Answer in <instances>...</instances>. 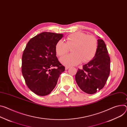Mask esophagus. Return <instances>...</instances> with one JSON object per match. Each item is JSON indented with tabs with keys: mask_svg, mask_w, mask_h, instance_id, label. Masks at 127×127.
Segmentation results:
<instances>
[{
	"mask_svg": "<svg viewBox=\"0 0 127 127\" xmlns=\"http://www.w3.org/2000/svg\"><path fill=\"white\" fill-rule=\"evenodd\" d=\"M69 68V66H66V67H65V69H66V70L68 69Z\"/></svg>",
	"mask_w": 127,
	"mask_h": 127,
	"instance_id": "34e87169",
	"label": "esophagus"
}]
</instances>
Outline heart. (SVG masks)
Masks as SVG:
<instances>
[{"instance_id":"b5f03b06","label":"heart","mask_w":127,"mask_h":127,"mask_svg":"<svg viewBox=\"0 0 127 127\" xmlns=\"http://www.w3.org/2000/svg\"><path fill=\"white\" fill-rule=\"evenodd\" d=\"M71 47L72 54L61 58L60 61L64 65L72 66L77 65L82 61L83 63L90 62L96 55L98 42L93 36L87 35L82 32H76L67 36L66 42L61 39L57 41L55 45L56 54L61 57Z\"/></svg>"}]
</instances>
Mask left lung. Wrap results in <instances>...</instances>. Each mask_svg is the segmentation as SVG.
<instances>
[{
	"label": "left lung",
	"instance_id": "left-lung-1",
	"mask_svg": "<svg viewBox=\"0 0 127 127\" xmlns=\"http://www.w3.org/2000/svg\"><path fill=\"white\" fill-rule=\"evenodd\" d=\"M98 48L94 58L78 69L75 74L76 82L83 91L93 94L104 87L110 70V59L106 44L98 39Z\"/></svg>",
	"mask_w": 127,
	"mask_h": 127
}]
</instances>
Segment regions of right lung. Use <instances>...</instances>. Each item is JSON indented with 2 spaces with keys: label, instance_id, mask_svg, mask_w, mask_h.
Here are the masks:
<instances>
[{
  "label": "right lung",
  "instance_id": "obj_1",
  "mask_svg": "<svg viewBox=\"0 0 127 127\" xmlns=\"http://www.w3.org/2000/svg\"><path fill=\"white\" fill-rule=\"evenodd\" d=\"M63 35L42 32L32 38L23 53L22 72L26 84L39 96L49 94L65 71L56 57L55 45Z\"/></svg>",
  "mask_w": 127,
  "mask_h": 127
}]
</instances>
